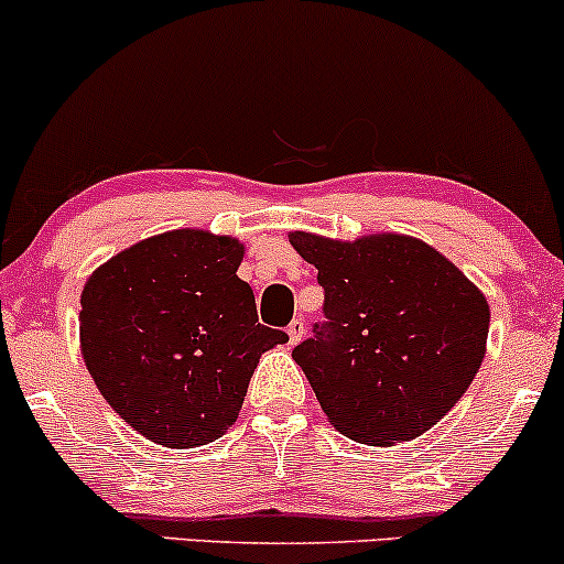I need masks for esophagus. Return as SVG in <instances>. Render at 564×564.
<instances>
[{
    "mask_svg": "<svg viewBox=\"0 0 564 564\" xmlns=\"http://www.w3.org/2000/svg\"><path fill=\"white\" fill-rule=\"evenodd\" d=\"M289 343L292 345H296V343H302V337H305V321L302 318H294L292 324H289Z\"/></svg>",
    "mask_w": 564,
    "mask_h": 564,
    "instance_id": "34e87169",
    "label": "esophagus"
}]
</instances>
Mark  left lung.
<instances>
[{"mask_svg": "<svg viewBox=\"0 0 564 564\" xmlns=\"http://www.w3.org/2000/svg\"><path fill=\"white\" fill-rule=\"evenodd\" d=\"M315 264L324 324L294 348L329 423L391 447L436 425L481 367L490 305L460 270L410 235L345 240L292 232Z\"/></svg>", "mask_w": 564, "mask_h": 564, "instance_id": "8db88e82", "label": "left lung"}]
</instances>
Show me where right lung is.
<instances>
[{
	"mask_svg": "<svg viewBox=\"0 0 564 564\" xmlns=\"http://www.w3.org/2000/svg\"><path fill=\"white\" fill-rule=\"evenodd\" d=\"M243 243L171 230L111 257L79 296L85 367L109 406L154 444L200 447L238 420L259 356L289 343L259 324L238 278Z\"/></svg>",
	"mask_w": 564,
	"mask_h": 564,
	"instance_id": "obj_1",
	"label": "right lung"
}]
</instances>
